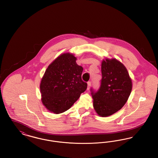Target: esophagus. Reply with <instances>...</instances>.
<instances>
[{
  "mask_svg": "<svg viewBox=\"0 0 158 158\" xmlns=\"http://www.w3.org/2000/svg\"><path fill=\"white\" fill-rule=\"evenodd\" d=\"M87 84H88L87 89H88V90H89V89H90V85H91V82H90V81H89V82H88Z\"/></svg>",
  "mask_w": 158,
  "mask_h": 158,
  "instance_id": "1",
  "label": "esophagus"
}]
</instances>
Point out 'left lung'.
Segmentation results:
<instances>
[{"label":"left lung","instance_id":"left-lung-1","mask_svg":"<svg viewBox=\"0 0 158 158\" xmlns=\"http://www.w3.org/2000/svg\"><path fill=\"white\" fill-rule=\"evenodd\" d=\"M102 79L97 92L91 89L93 106L101 117H108L121 110L132 89V81L124 65L116 59H106L101 64Z\"/></svg>","mask_w":158,"mask_h":158}]
</instances>
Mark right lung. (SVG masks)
<instances>
[{"label":"right lung","instance_id":"right-lung-1","mask_svg":"<svg viewBox=\"0 0 158 158\" xmlns=\"http://www.w3.org/2000/svg\"><path fill=\"white\" fill-rule=\"evenodd\" d=\"M72 53L60 54L48 66L40 88L41 101L54 114L69 110L87 88L82 80L83 68L77 65Z\"/></svg>","mask_w":158,"mask_h":158}]
</instances>
